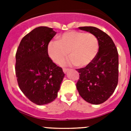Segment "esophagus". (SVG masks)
<instances>
[{
  "instance_id": "esophagus-1",
  "label": "esophagus",
  "mask_w": 131,
  "mask_h": 131,
  "mask_svg": "<svg viewBox=\"0 0 131 131\" xmlns=\"http://www.w3.org/2000/svg\"><path fill=\"white\" fill-rule=\"evenodd\" d=\"M68 70H69V69H68V68H63V72L65 73L68 72Z\"/></svg>"
}]
</instances>
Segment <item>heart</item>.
<instances>
[{"label": "heart", "mask_w": 131, "mask_h": 131, "mask_svg": "<svg viewBox=\"0 0 131 131\" xmlns=\"http://www.w3.org/2000/svg\"><path fill=\"white\" fill-rule=\"evenodd\" d=\"M99 48L98 40L91 33L72 31L60 37V40H52L48 45V53L55 63H60L64 58H70L62 62V65L74 63L83 67L89 64L96 57Z\"/></svg>", "instance_id": "heart-1"}]
</instances>
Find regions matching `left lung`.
<instances>
[{"label":"left lung","instance_id":"1","mask_svg":"<svg viewBox=\"0 0 131 131\" xmlns=\"http://www.w3.org/2000/svg\"><path fill=\"white\" fill-rule=\"evenodd\" d=\"M80 29L97 37L99 48L96 57L86 67L76 69L79 79L76 86L80 96L87 102L100 104L116 89L119 77L118 52L112 38L95 27H80Z\"/></svg>","mask_w":131,"mask_h":131}]
</instances>
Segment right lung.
<instances>
[{
    "instance_id": "right-lung-1",
    "label": "right lung",
    "mask_w": 131,
    "mask_h": 131,
    "mask_svg": "<svg viewBox=\"0 0 131 131\" xmlns=\"http://www.w3.org/2000/svg\"><path fill=\"white\" fill-rule=\"evenodd\" d=\"M56 32L41 26L24 37L16 54V75L18 86L30 101L47 104L58 96L64 77L62 68L52 62L48 45Z\"/></svg>"
}]
</instances>
